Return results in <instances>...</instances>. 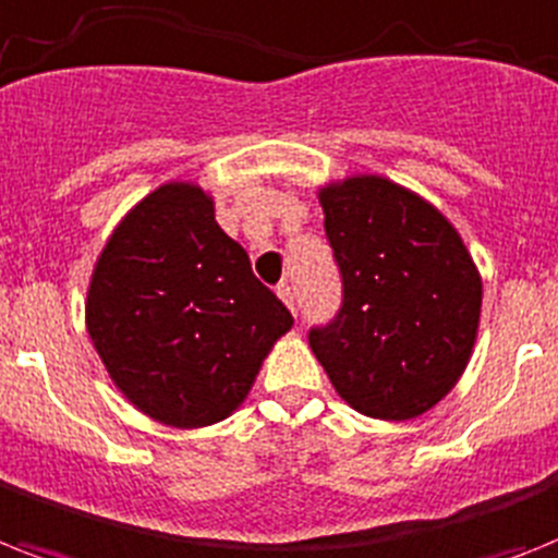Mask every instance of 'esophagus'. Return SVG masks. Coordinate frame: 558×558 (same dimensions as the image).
Returning a JSON list of instances; mask_svg holds the SVG:
<instances>
[{
  "label": "esophagus",
  "mask_w": 558,
  "mask_h": 558,
  "mask_svg": "<svg viewBox=\"0 0 558 558\" xmlns=\"http://www.w3.org/2000/svg\"><path fill=\"white\" fill-rule=\"evenodd\" d=\"M278 294H280V301L287 303L289 310L298 312V303H294V289L289 287V283H280V287H278Z\"/></svg>",
  "instance_id": "esophagus-1"
}]
</instances>
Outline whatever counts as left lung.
Instances as JSON below:
<instances>
[{
	"mask_svg": "<svg viewBox=\"0 0 558 558\" xmlns=\"http://www.w3.org/2000/svg\"><path fill=\"white\" fill-rule=\"evenodd\" d=\"M341 310L310 347L338 396L373 418L436 407L464 373L482 315V278L450 220L387 177L320 189Z\"/></svg>",
	"mask_w": 558,
	"mask_h": 558,
	"instance_id": "1",
	"label": "left lung"
}]
</instances>
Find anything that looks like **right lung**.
<instances>
[{
    "mask_svg": "<svg viewBox=\"0 0 558 558\" xmlns=\"http://www.w3.org/2000/svg\"><path fill=\"white\" fill-rule=\"evenodd\" d=\"M85 324L111 381L169 427L232 415L292 315L252 275L192 183H166L131 208L90 278Z\"/></svg>",
    "mask_w": 558,
    "mask_h": 558,
    "instance_id": "1",
    "label": "right lung"
}]
</instances>
